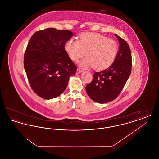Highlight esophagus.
Wrapping results in <instances>:
<instances>
[{
	"instance_id": "obj_1",
	"label": "esophagus",
	"mask_w": 159,
	"mask_h": 159,
	"mask_svg": "<svg viewBox=\"0 0 159 159\" xmlns=\"http://www.w3.org/2000/svg\"><path fill=\"white\" fill-rule=\"evenodd\" d=\"M82 72V70L80 69V68H77V71H76V74H79L80 73Z\"/></svg>"
}]
</instances>
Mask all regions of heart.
<instances>
[{
	"label": "heart",
	"instance_id": "1",
	"mask_svg": "<svg viewBox=\"0 0 159 159\" xmlns=\"http://www.w3.org/2000/svg\"><path fill=\"white\" fill-rule=\"evenodd\" d=\"M66 52L71 60L77 61L85 55L80 62L83 68L93 67L102 70L110 67L116 60L119 46L113 40L98 33L82 34L79 40L70 39L65 45Z\"/></svg>",
	"mask_w": 159,
	"mask_h": 159
}]
</instances>
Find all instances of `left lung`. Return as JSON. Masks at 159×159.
I'll return each instance as SVG.
<instances>
[{"mask_svg": "<svg viewBox=\"0 0 159 159\" xmlns=\"http://www.w3.org/2000/svg\"><path fill=\"white\" fill-rule=\"evenodd\" d=\"M120 43L117 57L113 64L106 70L95 72L86 91L93 101L100 104L116 98L126 83L131 73L132 56L125 40L115 34Z\"/></svg>", "mask_w": 159, "mask_h": 159, "instance_id": "1", "label": "left lung"}]
</instances>
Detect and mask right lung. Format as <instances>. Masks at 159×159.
Returning a JSON list of instances; mask_svg holds the SVG:
<instances>
[{
	"instance_id": "add662e5",
	"label": "right lung",
	"mask_w": 159,
	"mask_h": 159,
	"mask_svg": "<svg viewBox=\"0 0 159 159\" xmlns=\"http://www.w3.org/2000/svg\"><path fill=\"white\" fill-rule=\"evenodd\" d=\"M69 30L54 28L35 32L24 53V67L31 88L45 99L58 97L75 75L77 67L64 46L73 35Z\"/></svg>"
}]
</instances>
